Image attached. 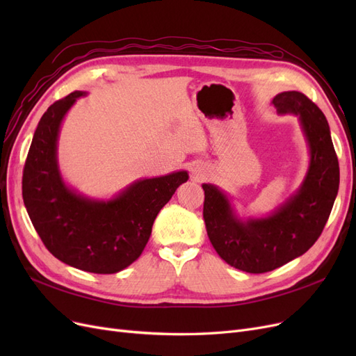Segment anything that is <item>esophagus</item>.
Returning a JSON list of instances; mask_svg holds the SVG:
<instances>
[{
    "label": "esophagus",
    "instance_id": "34e87169",
    "mask_svg": "<svg viewBox=\"0 0 356 356\" xmlns=\"http://www.w3.org/2000/svg\"><path fill=\"white\" fill-rule=\"evenodd\" d=\"M195 175H196V178H202L203 177L202 172H195Z\"/></svg>",
    "mask_w": 356,
    "mask_h": 356
}]
</instances>
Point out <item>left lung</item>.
<instances>
[{"instance_id":"1","label":"left lung","mask_w":356,"mask_h":356,"mask_svg":"<svg viewBox=\"0 0 356 356\" xmlns=\"http://www.w3.org/2000/svg\"><path fill=\"white\" fill-rule=\"evenodd\" d=\"M272 104L296 114L310 152L303 184L273 213L241 220L218 187L203 184V220L222 260L246 273H266L303 255L324 230L336 200L340 170L327 118L301 92H282Z\"/></svg>"}]
</instances>
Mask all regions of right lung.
Here are the masks:
<instances>
[{
  "instance_id": "1",
  "label": "right lung",
  "mask_w": 356,
  "mask_h": 356,
  "mask_svg": "<svg viewBox=\"0 0 356 356\" xmlns=\"http://www.w3.org/2000/svg\"><path fill=\"white\" fill-rule=\"evenodd\" d=\"M84 92H72L42 114L28 152L22 196L42 243L58 260L84 272L111 275L143 254L160 209L188 179L186 170L135 181L110 200L71 190L58 168L63 117Z\"/></svg>"
}]
</instances>
